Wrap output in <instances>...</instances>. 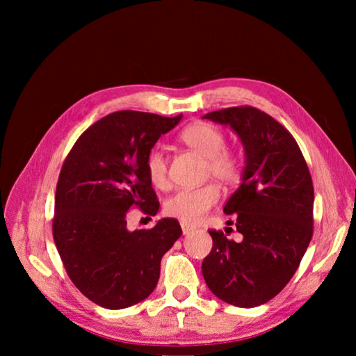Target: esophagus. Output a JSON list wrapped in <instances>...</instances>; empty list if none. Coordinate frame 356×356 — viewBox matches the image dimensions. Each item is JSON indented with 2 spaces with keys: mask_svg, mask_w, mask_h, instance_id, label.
Returning a JSON list of instances; mask_svg holds the SVG:
<instances>
[{
  "mask_svg": "<svg viewBox=\"0 0 356 356\" xmlns=\"http://www.w3.org/2000/svg\"><path fill=\"white\" fill-rule=\"evenodd\" d=\"M180 227H182V232H184V236H186V234H190V232H193V227L191 226H188V225H180Z\"/></svg>",
  "mask_w": 356,
  "mask_h": 356,
  "instance_id": "34e87169",
  "label": "esophagus"
}]
</instances>
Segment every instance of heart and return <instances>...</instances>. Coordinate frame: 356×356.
Instances as JSON below:
<instances>
[{"instance_id":"obj_1","label":"heart","mask_w":356,"mask_h":356,"mask_svg":"<svg viewBox=\"0 0 356 356\" xmlns=\"http://www.w3.org/2000/svg\"><path fill=\"white\" fill-rule=\"evenodd\" d=\"M180 141L207 159V174H212L222 184H232L240 177V161L237 155L226 149V136L213 124L195 122L180 134ZM150 184L156 188L168 185V159L160 149L149 150L144 160ZM220 201V188L215 184H206L197 188L177 190L165 202V213L182 221L184 225H196L209 210Z\"/></svg>"}]
</instances>
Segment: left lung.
Returning a JSON list of instances; mask_svg holds the SVG:
<instances>
[{
	"mask_svg": "<svg viewBox=\"0 0 356 356\" xmlns=\"http://www.w3.org/2000/svg\"><path fill=\"white\" fill-rule=\"evenodd\" d=\"M204 119L229 125L245 147L242 184L225 206L242 240H213L202 275L216 297L254 308L276 297L297 272L312 238L314 186L295 138L254 106H232Z\"/></svg>",
	"mask_w": 356,
	"mask_h": 356,
	"instance_id": "8db88e82",
	"label": "left lung"
}]
</instances>
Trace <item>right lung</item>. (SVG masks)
Wrapping results in <instances>:
<instances>
[{"label":"right lung","mask_w":356,"mask_h":356,"mask_svg":"<svg viewBox=\"0 0 356 356\" xmlns=\"http://www.w3.org/2000/svg\"><path fill=\"white\" fill-rule=\"evenodd\" d=\"M182 114L116 111L78 138L59 172L53 238L65 272L84 297L106 309L147 298L165 252L182 236L176 218L130 232L129 210L154 216L160 202L144 160Z\"/></svg>","instance_id":"add662e5"}]
</instances>
